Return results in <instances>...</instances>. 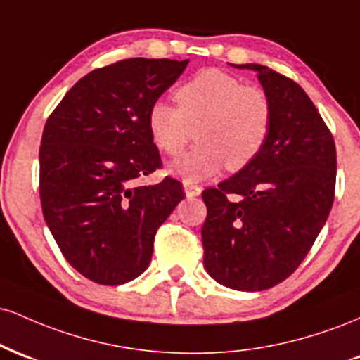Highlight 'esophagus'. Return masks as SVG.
Here are the masks:
<instances>
[{
    "label": "esophagus",
    "instance_id": "1",
    "mask_svg": "<svg viewBox=\"0 0 360 360\" xmlns=\"http://www.w3.org/2000/svg\"><path fill=\"white\" fill-rule=\"evenodd\" d=\"M183 188H184V193H186V196H188V198L200 196L201 191H203V189H201V186H196V184H191V183H184Z\"/></svg>",
    "mask_w": 360,
    "mask_h": 360
}]
</instances>
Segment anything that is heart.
I'll return each instance as SVG.
<instances>
[{
  "mask_svg": "<svg viewBox=\"0 0 360 360\" xmlns=\"http://www.w3.org/2000/svg\"><path fill=\"white\" fill-rule=\"evenodd\" d=\"M174 98L177 106L162 100L152 103L147 128L154 146L171 157L183 152L196 128L200 146L171 166L172 174L184 183L208 179L225 166L240 171L259 155L269 137V98L232 74L203 69L177 86Z\"/></svg>",
  "mask_w": 360,
  "mask_h": 360,
  "instance_id": "1",
  "label": "heart"
}]
</instances>
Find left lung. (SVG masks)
Instances as JSON below:
<instances>
[{"instance_id": "left-lung-1", "label": "left lung", "mask_w": 360, "mask_h": 360, "mask_svg": "<svg viewBox=\"0 0 360 360\" xmlns=\"http://www.w3.org/2000/svg\"><path fill=\"white\" fill-rule=\"evenodd\" d=\"M235 68L257 72L272 123L249 166L203 191V262L223 286L264 291L298 269L323 229L335 198L337 152L298 82L260 64Z\"/></svg>"}]
</instances>
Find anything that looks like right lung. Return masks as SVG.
Listing matches in <instances>:
<instances>
[{"instance_id":"obj_1","label":"right lung","mask_w":360,"mask_h":360,"mask_svg":"<svg viewBox=\"0 0 360 360\" xmlns=\"http://www.w3.org/2000/svg\"><path fill=\"white\" fill-rule=\"evenodd\" d=\"M189 60H118L86 74L44 127L40 201L65 260L118 286L147 269L157 229L184 198L179 181L140 184L160 167L147 111Z\"/></svg>"}]
</instances>
